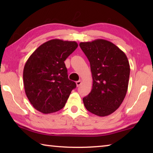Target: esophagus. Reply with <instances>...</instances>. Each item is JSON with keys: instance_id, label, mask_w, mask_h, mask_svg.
<instances>
[{"instance_id": "esophagus-1", "label": "esophagus", "mask_w": 153, "mask_h": 153, "mask_svg": "<svg viewBox=\"0 0 153 153\" xmlns=\"http://www.w3.org/2000/svg\"><path fill=\"white\" fill-rule=\"evenodd\" d=\"M81 84H82V81H81V80H79V81H77L76 82V85H77V87H79Z\"/></svg>"}]
</instances>
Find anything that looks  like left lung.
<instances>
[{
	"mask_svg": "<svg viewBox=\"0 0 153 153\" xmlns=\"http://www.w3.org/2000/svg\"><path fill=\"white\" fill-rule=\"evenodd\" d=\"M92 75V88L83 98L86 109L105 117L117 109L128 90L130 68L126 54L109 41L97 39L80 42Z\"/></svg>",
	"mask_w": 153,
	"mask_h": 153,
	"instance_id": "8db88e82",
	"label": "left lung"
}]
</instances>
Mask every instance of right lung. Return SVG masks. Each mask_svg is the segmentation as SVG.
<instances>
[{
	"label": "right lung",
	"instance_id": "add662e5",
	"mask_svg": "<svg viewBox=\"0 0 153 153\" xmlns=\"http://www.w3.org/2000/svg\"><path fill=\"white\" fill-rule=\"evenodd\" d=\"M77 46L75 41L53 39L40 45L27 59L23 73L24 88L36 110L48 114L64 107L76 87L68 78L64 61Z\"/></svg>",
	"mask_w": 153,
	"mask_h": 153
}]
</instances>
